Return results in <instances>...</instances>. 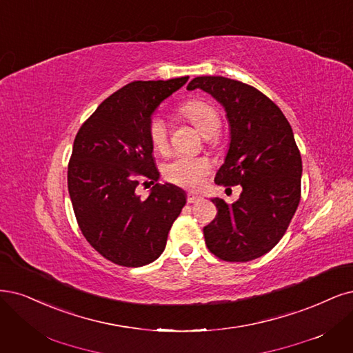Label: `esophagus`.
Returning <instances> with one entry per match:
<instances>
[{"label": "esophagus", "instance_id": "34e87169", "mask_svg": "<svg viewBox=\"0 0 353 353\" xmlns=\"http://www.w3.org/2000/svg\"><path fill=\"white\" fill-rule=\"evenodd\" d=\"M201 197H199V196H196V194L194 192H188L187 194V203H196V201H199Z\"/></svg>", "mask_w": 353, "mask_h": 353}]
</instances>
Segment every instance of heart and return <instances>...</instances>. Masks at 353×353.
Listing matches in <instances>:
<instances>
[{
	"label": "heart",
	"instance_id": "heart-1",
	"mask_svg": "<svg viewBox=\"0 0 353 353\" xmlns=\"http://www.w3.org/2000/svg\"><path fill=\"white\" fill-rule=\"evenodd\" d=\"M181 114L196 127L204 137L217 134L221 128V115L217 109L205 101L192 99L181 106ZM169 130L162 117H152L149 123V139L152 148L157 152H165L168 148ZM210 172V163L204 157L178 154L163 168V176L175 185L196 190L204 184L205 176Z\"/></svg>",
	"mask_w": 353,
	"mask_h": 353
}]
</instances>
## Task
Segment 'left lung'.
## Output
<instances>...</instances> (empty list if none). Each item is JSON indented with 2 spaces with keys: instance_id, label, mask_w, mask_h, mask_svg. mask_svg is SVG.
<instances>
[{
  "instance_id": "left-lung-1",
  "label": "left lung",
  "mask_w": 353,
  "mask_h": 353,
  "mask_svg": "<svg viewBox=\"0 0 353 353\" xmlns=\"http://www.w3.org/2000/svg\"><path fill=\"white\" fill-rule=\"evenodd\" d=\"M201 89L225 106L230 144L217 185H241L238 201L213 199L217 214L204 226L205 245L217 259L245 263L269 252L285 235L301 200L302 161L292 128L264 93L238 80L203 76Z\"/></svg>"
}]
</instances>
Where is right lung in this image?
Here are the masks:
<instances>
[{"label":"right lung","instance_id":"1","mask_svg":"<svg viewBox=\"0 0 353 353\" xmlns=\"http://www.w3.org/2000/svg\"><path fill=\"white\" fill-rule=\"evenodd\" d=\"M187 80L128 83L84 121L72 144L67 179L79 228L102 257L118 265L140 267L159 257L185 205V192L172 184H154L144 200L136 188L139 176L159 178L150 117Z\"/></svg>","mask_w":353,"mask_h":353}]
</instances>
